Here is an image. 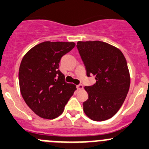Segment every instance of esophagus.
<instances>
[{
  "mask_svg": "<svg viewBox=\"0 0 149 149\" xmlns=\"http://www.w3.org/2000/svg\"><path fill=\"white\" fill-rule=\"evenodd\" d=\"M77 90H79V91L83 90V86L82 84L77 85Z\"/></svg>",
  "mask_w": 149,
  "mask_h": 149,
  "instance_id": "esophagus-1",
  "label": "esophagus"
}]
</instances>
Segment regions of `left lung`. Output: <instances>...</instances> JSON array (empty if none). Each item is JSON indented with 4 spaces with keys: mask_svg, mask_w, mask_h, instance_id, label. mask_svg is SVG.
Returning a JSON list of instances; mask_svg holds the SVG:
<instances>
[{
    "mask_svg": "<svg viewBox=\"0 0 149 149\" xmlns=\"http://www.w3.org/2000/svg\"><path fill=\"white\" fill-rule=\"evenodd\" d=\"M77 48L86 74L97 82L85 86L88 99L83 102L86 116L96 121L112 118L121 107L130 86L125 57L118 48L100 41L78 42Z\"/></svg>",
    "mask_w": 149,
    "mask_h": 149,
    "instance_id": "obj_1",
    "label": "left lung"
}]
</instances>
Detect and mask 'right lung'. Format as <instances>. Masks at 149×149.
Masks as SVG:
<instances>
[{"label": "right lung", "mask_w": 149, "mask_h": 149, "mask_svg": "<svg viewBox=\"0 0 149 149\" xmlns=\"http://www.w3.org/2000/svg\"><path fill=\"white\" fill-rule=\"evenodd\" d=\"M75 46L74 42H45L31 48L21 61L19 83L27 105L43 118L60 116L76 86L67 83L59 70L62 56Z\"/></svg>", "instance_id": "right-lung-1"}]
</instances>
